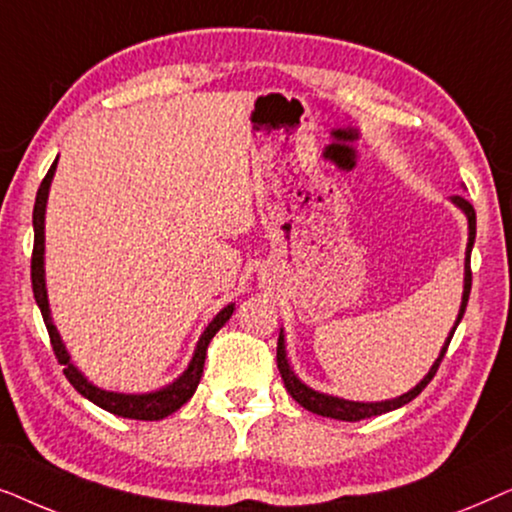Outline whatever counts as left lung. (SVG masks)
I'll return each instance as SVG.
<instances>
[{"label":"left lung","instance_id":"1","mask_svg":"<svg viewBox=\"0 0 512 512\" xmlns=\"http://www.w3.org/2000/svg\"><path fill=\"white\" fill-rule=\"evenodd\" d=\"M450 202H452V205H457L468 219V244H466V258H464V293H461V305H459L457 321H454L452 331L447 333L445 345L440 347L438 359L433 361L429 373H426L422 380H419L410 391H405V394L396 396V398H389V401H370V403L368 401H347V398L324 394V391L307 387V384L300 380L296 373H293L289 356H286V342H284V328H282V331H279V342H277V368H279V373H282L286 391H289V394L293 396V401L303 405L305 410H310V412H314V415H321V417L342 419V422H359V419L384 415V412H389V410L403 408L405 403H410L412 398H417L419 394H422V389L433 380V375H436L440 361H443V356L447 352V345H450L452 335H454V331H457L461 317H464L466 305H468V296H471V251H473V242H475V209H473L471 202L461 198V195H452Z\"/></svg>","mask_w":512,"mask_h":512}]
</instances>
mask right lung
Returning a JSON list of instances; mask_svg holds the SVG:
<instances>
[{"mask_svg":"<svg viewBox=\"0 0 512 512\" xmlns=\"http://www.w3.org/2000/svg\"><path fill=\"white\" fill-rule=\"evenodd\" d=\"M55 167H58V158L51 165V170L41 181L37 191V202H34L32 212V226H34V251H32V291L34 300H37L41 317H44V324L48 328V335H51L53 352L58 356V361L65 366V377L72 382V387L79 391L83 398H88L90 403H95L97 408L111 412V415L128 417V419H144V422H158L172 412H177L181 405H184L188 398L195 394L198 389L202 368H205V356H207V345L209 340L214 338L216 331L226 324L230 314L235 310V303L223 307V310L216 314V317L209 321V326L202 331L198 345H195L193 359L188 363V368L181 373L177 380L165 384L156 391H146V394H123V391H107L97 387L88 380L86 375L81 373L79 368L72 363V356H69L65 342H62L58 328L53 324L51 317V305H48V291H46V268H44V254H46V202H48V191H51V181L55 174Z\"/></svg>","mask_w":512,"mask_h":512,"instance_id":"1","label":"right lung"}]
</instances>
